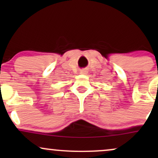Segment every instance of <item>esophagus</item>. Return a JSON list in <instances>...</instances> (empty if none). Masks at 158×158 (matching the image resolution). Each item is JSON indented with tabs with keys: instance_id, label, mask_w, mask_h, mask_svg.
Segmentation results:
<instances>
[{
	"instance_id": "esophagus-1",
	"label": "esophagus",
	"mask_w": 158,
	"mask_h": 158,
	"mask_svg": "<svg viewBox=\"0 0 158 158\" xmlns=\"http://www.w3.org/2000/svg\"><path fill=\"white\" fill-rule=\"evenodd\" d=\"M80 73L81 74H87L88 73V71H87V70H85V69H83V70H80Z\"/></svg>"
}]
</instances>
